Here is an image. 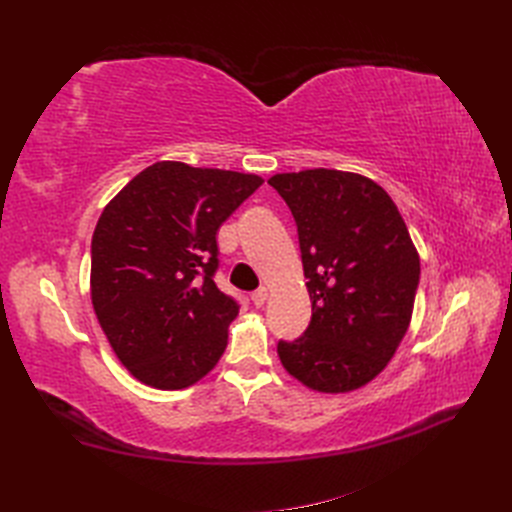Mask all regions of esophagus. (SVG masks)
<instances>
[{"instance_id": "1", "label": "esophagus", "mask_w": 512, "mask_h": 512, "mask_svg": "<svg viewBox=\"0 0 512 512\" xmlns=\"http://www.w3.org/2000/svg\"><path fill=\"white\" fill-rule=\"evenodd\" d=\"M267 288H258V290H254L252 294H250V299H252V303L256 305V307H262L265 305V301H267Z\"/></svg>"}]
</instances>
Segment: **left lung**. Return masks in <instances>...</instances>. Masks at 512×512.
<instances>
[{
    "mask_svg": "<svg viewBox=\"0 0 512 512\" xmlns=\"http://www.w3.org/2000/svg\"><path fill=\"white\" fill-rule=\"evenodd\" d=\"M297 222L312 320L277 342L290 376L346 393L391 361L412 318L421 260L404 218L378 183L312 168L269 179Z\"/></svg>",
    "mask_w": 512,
    "mask_h": 512,
    "instance_id": "1",
    "label": "left lung"
}]
</instances>
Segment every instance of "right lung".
I'll return each instance as SVG.
<instances>
[{
    "label": "right lung",
    "instance_id": "obj_1",
    "mask_svg": "<svg viewBox=\"0 0 512 512\" xmlns=\"http://www.w3.org/2000/svg\"><path fill=\"white\" fill-rule=\"evenodd\" d=\"M260 185L258 175L156 162L104 207L91 239V303L134 378L175 391L220 361L239 303L213 282L215 235Z\"/></svg>",
    "mask_w": 512,
    "mask_h": 512
}]
</instances>
